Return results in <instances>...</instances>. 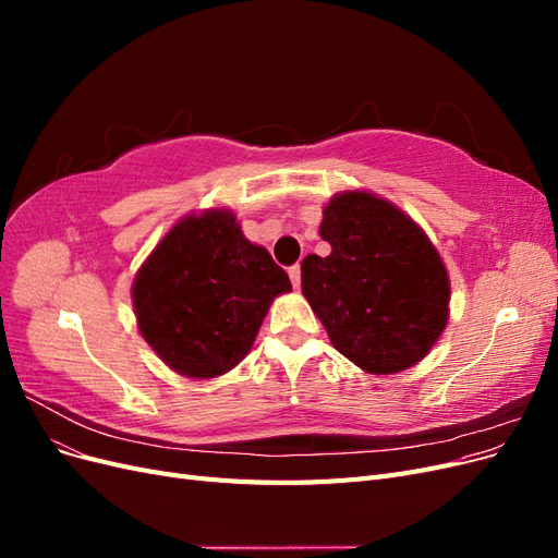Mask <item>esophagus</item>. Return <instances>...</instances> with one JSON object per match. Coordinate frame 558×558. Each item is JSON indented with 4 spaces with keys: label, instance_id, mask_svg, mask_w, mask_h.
Instances as JSON below:
<instances>
[{
    "label": "esophagus",
    "instance_id": "obj_1",
    "mask_svg": "<svg viewBox=\"0 0 558 558\" xmlns=\"http://www.w3.org/2000/svg\"><path fill=\"white\" fill-rule=\"evenodd\" d=\"M289 277H291V281H293V289H300V265H293V267L289 269Z\"/></svg>",
    "mask_w": 558,
    "mask_h": 558
}]
</instances>
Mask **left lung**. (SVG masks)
Returning <instances> with one entry per match:
<instances>
[{
	"label": "left lung",
	"mask_w": 558,
	"mask_h": 558,
	"mask_svg": "<svg viewBox=\"0 0 558 558\" xmlns=\"http://www.w3.org/2000/svg\"><path fill=\"white\" fill-rule=\"evenodd\" d=\"M318 234L332 251L302 260V295L332 347L369 375L416 365L449 320V275L428 234L367 191L337 193Z\"/></svg>",
	"instance_id": "8db88e82"
}]
</instances>
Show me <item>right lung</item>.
Returning <instances> with one entry per match:
<instances>
[{"instance_id":"1","label":"right lung","mask_w":558,"mask_h":558,"mask_svg":"<svg viewBox=\"0 0 558 558\" xmlns=\"http://www.w3.org/2000/svg\"><path fill=\"white\" fill-rule=\"evenodd\" d=\"M291 291L267 248L230 209L189 214L165 234L132 283L148 347L191 379L226 375L251 351L272 300Z\"/></svg>"}]
</instances>
